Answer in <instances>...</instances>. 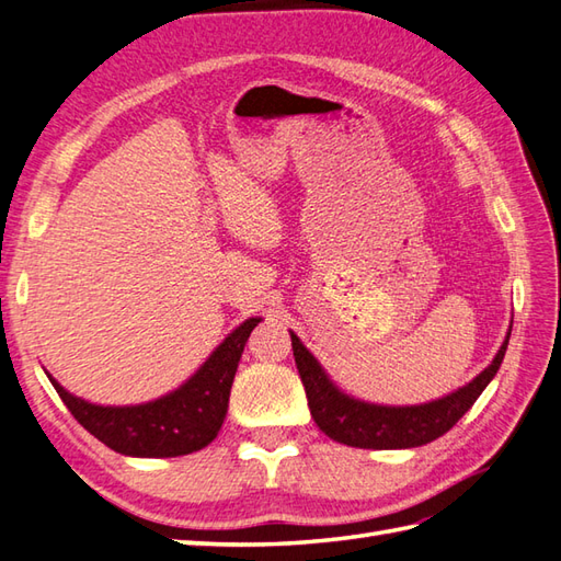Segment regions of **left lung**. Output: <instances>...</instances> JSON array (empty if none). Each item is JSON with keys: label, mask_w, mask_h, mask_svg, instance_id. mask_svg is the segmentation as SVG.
I'll list each match as a JSON object with an SVG mask.
<instances>
[{"label": "left lung", "mask_w": 561, "mask_h": 561, "mask_svg": "<svg viewBox=\"0 0 561 561\" xmlns=\"http://www.w3.org/2000/svg\"><path fill=\"white\" fill-rule=\"evenodd\" d=\"M508 336L489 368L479 373L462 390L421 407H377L339 392L329 382L322 365L314 360L312 353L300 344V339L290 334L297 373L302 377L307 404H310V414L319 431H324L336 443L351 445V448L373 450L419 448V445H426L440 438L443 433H448L470 411L477 397L484 392L491 377L501 368V360L506 356Z\"/></svg>", "instance_id": "left-lung-1"}]
</instances>
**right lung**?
<instances>
[{"label":"right lung","instance_id":"right-lung-1","mask_svg":"<svg viewBox=\"0 0 561 561\" xmlns=\"http://www.w3.org/2000/svg\"><path fill=\"white\" fill-rule=\"evenodd\" d=\"M259 322L256 317L247 319L215 348L186 385L157 402L137 407L89 404L48 377L72 416L111 450L133 457L188 455L213 443L220 431L239 358Z\"/></svg>","mask_w":561,"mask_h":561}]
</instances>
